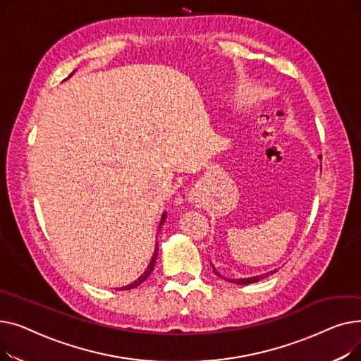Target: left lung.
<instances>
[{
	"instance_id": "obj_1",
	"label": "left lung",
	"mask_w": 361,
	"mask_h": 361,
	"mask_svg": "<svg viewBox=\"0 0 361 361\" xmlns=\"http://www.w3.org/2000/svg\"><path fill=\"white\" fill-rule=\"evenodd\" d=\"M214 271H215V268H214ZM274 272H276V271H271L269 274H274ZM215 274L218 275V276H221L216 271H215ZM269 274H264V275H259V276H252V278H241V279H228L230 282H234V283H238V286H249V283H253V282H257V281H260L263 276H268Z\"/></svg>"
}]
</instances>
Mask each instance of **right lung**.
<instances>
[{
  "label": "right lung",
  "mask_w": 361,
  "mask_h": 361,
  "mask_svg": "<svg viewBox=\"0 0 361 361\" xmlns=\"http://www.w3.org/2000/svg\"><path fill=\"white\" fill-rule=\"evenodd\" d=\"M73 74V73H71ZM70 74V75H71ZM165 218H166V212H164V215H162V218H161V224H159V228H161V225L165 222ZM157 257H158V243L155 244V252H154V256H152V260H150V263L147 264V268H146V271L135 281V282H131V283H128V286H126V287H123L121 290H131V288H136L137 286H140V283L152 274V271H154V268H155V263H157Z\"/></svg>",
  "instance_id": "add662e5"
}]
</instances>
